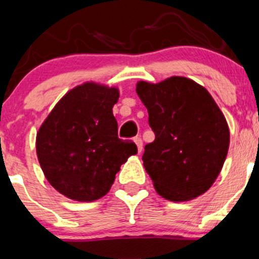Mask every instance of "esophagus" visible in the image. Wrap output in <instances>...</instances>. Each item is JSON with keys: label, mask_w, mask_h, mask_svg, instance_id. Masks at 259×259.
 <instances>
[{"label": "esophagus", "mask_w": 259, "mask_h": 259, "mask_svg": "<svg viewBox=\"0 0 259 259\" xmlns=\"http://www.w3.org/2000/svg\"><path fill=\"white\" fill-rule=\"evenodd\" d=\"M134 140L137 145V150H139V153H141V150H143V140H141V137H135Z\"/></svg>", "instance_id": "esophagus-1"}]
</instances>
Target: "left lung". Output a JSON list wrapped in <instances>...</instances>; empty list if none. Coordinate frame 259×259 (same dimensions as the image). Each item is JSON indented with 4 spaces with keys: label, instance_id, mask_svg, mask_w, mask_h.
Here are the masks:
<instances>
[{
    "label": "left lung",
    "instance_id": "left-lung-1",
    "mask_svg": "<svg viewBox=\"0 0 259 259\" xmlns=\"http://www.w3.org/2000/svg\"><path fill=\"white\" fill-rule=\"evenodd\" d=\"M155 135L144 148L146 172L162 197L188 201L205 193L221 172L230 130L210 93L193 80L172 76L137 83Z\"/></svg>",
    "mask_w": 259,
    "mask_h": 259
}]
</instances>
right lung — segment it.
Segmentation results:
<instances>
[{"label": "right lung", "instance_id": "1", "mask_svg": "<svg viewBox=\"0 0 259 259\" xmlns=\"http://www.w3.org/2000/svg\"><path fill=\"white\" fill-rule=\"evenodd\" d=\"M116 88L79 85L54 106L36 137L38 162L48 182L66 197H104L127 158L137 153L131 140L118 137L113 106Z\"/></svg>", "mask_w": 259, "mask_h": 259}]
</instances>
